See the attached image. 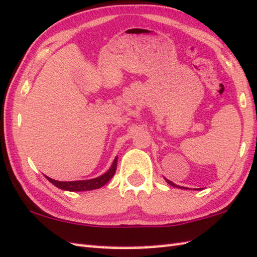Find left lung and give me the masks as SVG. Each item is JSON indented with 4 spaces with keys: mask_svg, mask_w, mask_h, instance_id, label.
<instances>
[{
    "mask_svg": "<svg viewBox=\"0 0 257 257\" xmlns=\"http://www.w3.org/2000/svg\"><path fill=\"white\" fill-rule=\"evenodd\" d=\"M164 179H165V177H164ZM165 181L167 182V183H169L170 185H172V186H174V188H177V189H186V190H188V188H184V186H180V185H176V184H174L173 183V182H172V181H170V180H167V179H165ZM197 190H200V189H197Z\"/></svg>",
    "mask_w": 257,
    "mask_h": 257,
    "instance_id": "8db88e82",
    "label": "left lung"
}]
</instances>
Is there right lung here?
<instances>
[{
  "label": "right lung",
  "instance_id": "obj_1",
  "mask_svg": "<svg viewBox=\"0 0 257 257\" xmlns=\"http://www.w3.org/2000/svg\"><path fill=\"white\" fill-rule=\"evenodd\" d=\"M116 162H118V156H115L114 161L111 165L110 169L105 172L104 174L95 177V179L91 180H82V181H69V182H63V181H56L50 179V177L46 176L50 183H53L58 189H62L65 191H72V192H81V191H91L95 189H100L101 186L108 183V182L112 179L115 170H116Z\"/></svg>",
  "mask_w": 257,
  "mask_h": 257
}]
</instances>
